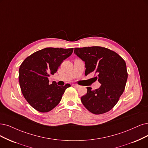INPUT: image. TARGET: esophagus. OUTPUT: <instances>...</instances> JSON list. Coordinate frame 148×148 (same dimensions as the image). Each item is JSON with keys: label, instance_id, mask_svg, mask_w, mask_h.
Masks as SVG:
<instances>
[{"label": "esophagus", "instance_id": "obj_1", "mask_svg": "<svg viewBox=\"0 0 148 148\" xmlns=\"http://www.w3.org/2000/svg\"><path fill=\"white\" fill-rule=\"evenodd\" d=\"M73 86L74 87H75V88H79V87H80V86L78 85H77V84H73Z\"/></svg>", "mask_w": 148, "mask_h": 148}]
</instances>
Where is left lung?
Masks as SVG:
<instances>
[{"label": "left lung", "mask_w": 148, "mask_h": 148, "mask_svg": "<svg viewBox=\"0 0 148 148\" xmlns=\"http://www.w3.org/2000/svg\"><path fill=\"white\" fill-rule=\"evenodd\" d=\"M74 53L85 62L86 76L94 72L95 80L101 84L98 89L87 87L81 101L92 113H104L116 104L123 93L127 80L126 64L118 53L99 46L75 48Z\"/></svg>", "instance_id": "1"}]
</instances>
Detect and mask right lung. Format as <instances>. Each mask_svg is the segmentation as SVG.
<instances>
[{"instance_id":"right-lung-1","label":"right lung","mask_w":148,"mask_h":148,"mask_svg":"<svg viewBox=\"0 0 148 148\" xmlns=\"http://www.w3.org/2000/svg\"><path fill=\"white\" fill-rule=\"evenodd\" d=\"M73 48L46 47L27 57L20 66L19 81L27 101L35 110L47 112L62 99L69 84L60 86L56 82L49 84L48 77L56 73L60 64L69 57Z\"/></svg>"}]
</instances>
